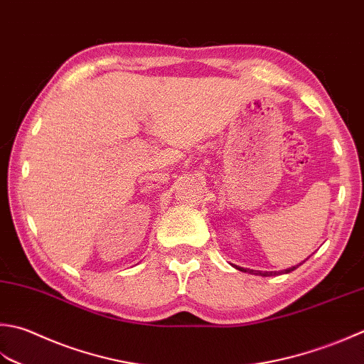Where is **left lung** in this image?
Instances as JSON below:
<instances>
[{
    "label": "left lung",
    "mask_w": 364,
    "mask_h": 364,
    "mask_svg": "<svg viewBox=\"0 0 364 364\" xmlns=\"http://www.w3.org/2000/svg\"><path fill=\"white\" fill-rule=\"evenodd\" d=\"M301 265V263H300ZM300 265H296V267H290V268H287V269H282V272H259V269H249V268H243V267H238V265H232L233 268H237V269H240V272H243V273H249V274H259V276H276L277 273H290V272H294V269H296Z\"/></svg>",
    "instance_id": "8db88e82"
}]
</instances>
